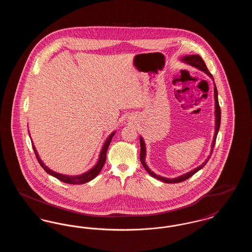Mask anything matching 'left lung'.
I'll list each match as a JSON object with an SVG mask.
<instances>
[{
	"label": "left lung",
	"mask_w": 252,
	"mask_h": 252,
	"mask_svg": "<svg viewBox=\"0 0 252 252\" xmlns=\"http://www.w3.org/2000/svg\"><path fill=\"white\" fill-rule=\"evenodd\" d=\"M181 60L189 65H191L192 67H195L196 69L200 70V71H203L204 72H206L213 80H214V77L212 75V73L209 72L204 60L201 59L200 56L198 55H192V56H185L183 57ZM215 101H216V133H215V136H214V140H213V144H212V151H211V155L208 157V158L204 161L203 163L198 166V167L194 168L192 171L180 176L179 178H175V179H168V178H163V177H160V176H158L157 174H155L154 172H152L148 166L146 165V162H145V154H146V151H145V144H144V140L142 137H140V143H141V154H140V160L143 164L144 169L146 170V172L153 178H155L157 180H161L165 183H179V182H182L184 180H188L189 178H191L192 175H194L197 171H199L201 168H203L205 166V164L208 162V160L210 159V158L213 154V150H214V147L216 145V137H217V133L219 131V128H220V123H221V110H220V107H219V103H218V94H217V89H216V84H215Z\"/></svg>",
	"instance_id": "1"
}]
</instances>
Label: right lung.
Segmentation results:
<instances>
[{"mask_svg": "<svg viewBox=\"0 0 252 252\" xmlns=\"http://www.w3.org/2000/svg\"><path fill=\"white\" fill-rule=\"evenodd\" d=\"M115 131L112 132L109 137L108 138V140L106 141V143L103 145V148L100 152V155H99V159L96 163L95 166L94 168H92L91 170H89L88 172H86L84 174L80 175V176H66V175H61L60 173H56L54 171H52L51 169H49L46 165H44V163L41 161V159L39 158L38 154L36 152V148L34 146V144H32L33 146V149H34V152L36 154V159L37 161L39 162L40 166L43 168L45 170V172H47L49 175L57 178L58 180H61L62 182H65V183H69V184H84L86 182L90 181V180H94L95 177L98 176V174L101 172L102 168L104 166L105 162H106V158H107V151H108V145L110 144L111 140H112V137L114 136ZM31 138V137H30Z\"/></svg>", "mask_w": 252, "mask_h": 252, "instance_id": "obj_1", "label": "right lung"}]
</instances>
